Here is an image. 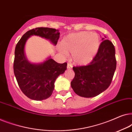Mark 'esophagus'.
Here are the masks:
<instances>
[{"mask_svg": "<svg viewBox=\"0 0 132 132\" xmlns=\"http://www.w3.org/2000/svg\"><path fill=\"white\" fill-rule=\"evenodd\" d=\"M72 67H73V66H72L71 64H68V65H67V68H68V69H71V68H72Z\"/></svg>", "mask_w": 132, "mask_h": 132, "instance_id": "34e87169", "label": "esophagus"}]
</instances>
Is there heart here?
<instances>
[{
	"instance_id": "heart-1",
	"label": "heart",
	"mask_w": 132,
	"mask_h": 132,
	"mask_svg": "<svg viewBox=\"0 0 132 132\" xmlns=\"http://www.w3.org/2000/svg\"><path fill=\"white\" fill-rule=\"evenodd\" d=\"M100 46V37L97 34L80 32L70 34L61 42L62 53H71L72 59L76 64H87L93 60Z\"/></svg>"
}]
</instances>
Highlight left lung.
Returning a JSON list of instances; mask_svg holds the SVG:
<instances>
[{"instance_id":"1","label":"left lung","mask_w":132,"mask_h":132,"mask_svg":"<svg viewBox=\"0 0 132 132\" xmlns=\"http://www.w3.org/2000/svg\"><path fill=\"white\" fill-rule=\"evenodd\" d=\"M103 39L96 55L89 64L73 67L75 76L71 86L79 96L95 97L105 91L111 84L117 67L115 49L111 41Z\"/></svg>"}]
</instances>
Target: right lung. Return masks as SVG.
I'll return each instance as SVG.
<instances>
[{"label":"right lung","mask_w":132,"mask_h":132,"mask_svg":"<svg viewBox=\"0 0 132 132\" xmlns=\"http://www.w3.org/2000/svg\"><path fill=\"white\" fill-rule=\"evenodd\" d=\"M59 30L49 28H37L26 32L15 48L14 72L20 88L25 95L34 100H43L51 96L57 77L67 70V63L59 64L48 58L43 63L32 64L24 55V46L31 35H38L49 39L56 45Z\"/></svg>","instance_id":"add662e5"}]
</instances>
